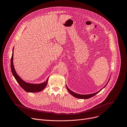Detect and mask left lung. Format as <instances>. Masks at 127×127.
Listing matches in <instances>:
<instances>
[{"mask_svg":"<svg viewBox=\"0 0 127 127\" xmlns=\"http://www.w3.org/2000/svg\"><path fill=\"white\" fill-rule=\"evenodd\" d=\"M110 79V78L109 79H108V81L107 84L108 83V81H109ZM107 84H106L102 88H101L100 90H99V91H98L97 92H96V93H94V94H89V95H79V94L75 93L73 92L72 91H71V90H70V89L68 88V87L67 86V85H66V87H67V88L68 91L69 92V93H70L71 95H73V96H74V97H76V98H80V99H88V98H90V97H93V96L95 95L96 94H97L99 92H100L101 91V90L103 88H104V87H105V86L107 85Z\"/></svg>","mask_w":127,"mask_h":127,"instance_id":"8db88e82","label":"left lung"}]
</instances>
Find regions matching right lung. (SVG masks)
Masks as SVG:
<instances>
[{
    "mask_svg": "<svg viewBox=\"0 0 127 127\" xmlns=\"http://www.w3.org/2000/svg\"><path fill=\"white\" fill-rule=\"evenodd\" d=\"M13 51H12V56H11V61H10L11 70L15 80H16L17 83L20 84L21 87L23 89H24L26 92H29V93H38L43 90L45 88V87L47 86L49 77L47 78V80L45 82L42 83H40V84L30 83H28L24 81L16 73V72L14 68L13 64Z\"/></svg>",
    "mask_w": 127,
    "mask_h": 127,
    "instance_id": "add662e5",
    "label": "right lung"
}]
</instances>
